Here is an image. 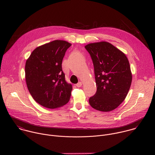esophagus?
<instances>
[{"label":"esophagus","instance_id":"obj_1","mask_svg":"<svg viewBox=\"0 0 155 155\" xmlns=\"http://www.w3.org/2000/svg\"><path fill=\"white\" fill-rule=\"evenodd\" d=\"M81 85H82V83L81 82H78L77 84H76V86H77V87H80V86H81Z\"/></svg>","mask_w":155,"mask_h":155}]
</instances>
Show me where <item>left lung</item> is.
<instances>
[{"instance_id":"left-lung-1","label":"left lung","mask_w":155,"mask_h":155,"mask_svg":"<svg viewBox=\"0 0 155 155\" xmlns=\"http://www.w3.org/2000/svg\"><path fill=\"white\" fill-rule=\"evenodd\" d=\"M91 58L97 86L96 94L89 99L90 105L102 112L117 108L126 98L132 82L129 61L126 55L106 41L84 47Z\"/></svg>"}]
</instances>
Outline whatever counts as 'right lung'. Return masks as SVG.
<instances>
[{
  "label": "right lung",
  "instance_id": "add662e5",
  "mask_svg": "<svg viewBox=\"0 0 155 155\" xmlns=\"http://www.w3.org/2000/svg\"><path fill=\"white\" fill-rule=\"evenodd\" d=\"M71 44L54 40L35 48L26 61V81L33 99L41 105L56 108L67 104L72 87L65 80L62 62Z\"/></svg>",
  "mask_w": 155,
  "mask_h": 155
}]
</instances>
